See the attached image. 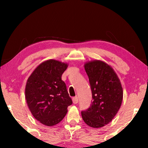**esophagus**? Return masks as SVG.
Segmentation results:
<instances>
[{
	"label": "esophagus",
	"mask_w": 148,
	"mask_h": 148,
	"mask_svg": "<svg viewBox=\"0 0 148 148\" xmlns=\"http://www.w3.org/2000/svg\"><path fill=\"white\" fill-rule=\"evenodd\" d=\"M72 101H73L74 104H77V102H78V97L77 96L73 97V98H72Z\"/></svg>",
	"instance_id": "esophagus-1"
}]
</instances>
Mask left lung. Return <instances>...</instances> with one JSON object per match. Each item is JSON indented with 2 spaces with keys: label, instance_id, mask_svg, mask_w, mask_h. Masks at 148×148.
I'll list each match as a JSON object with an SVG mask.
<instances>
[{
  "label": "left lung",
  "instance_id": "8db88e82",
  "mask_svg": "<svg viewBox=\"0 0 148 148\" xmlns=\"http://www.w3.org/2000/svg\"><path fill=\"white\" fill-rule=\"evenodd\" d=\"M92 92L90 106L82 111L84 122L93 128L104 127L113 119L120 108L123 88L116 72L101 61L85 64Z\"/></svg>",
  "mask_w": 148,
  "mask_h": 148
}]
</instances>
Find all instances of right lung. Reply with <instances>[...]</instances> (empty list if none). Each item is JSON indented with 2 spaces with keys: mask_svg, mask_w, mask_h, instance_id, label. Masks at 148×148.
Here are the masks:
<instances>
[{
  "mask_svg": "<svg viewBox=\"0 0 148 148\" xmlns=\"http://www.w3.org/2000/svg\"><path fill=\"white\" fill-rule=\"evenodd\" d=\"M68 64L56 60L41 63L27 80L25 99L32 116L41 123L53 126L62 121L72 101L61 79Z\"/></svg>",
  "mask_w": 148,
  "mask_h": 148,
  "instance_id": "right-lung-1",
  "label": "right lung"
}]
</instances>
